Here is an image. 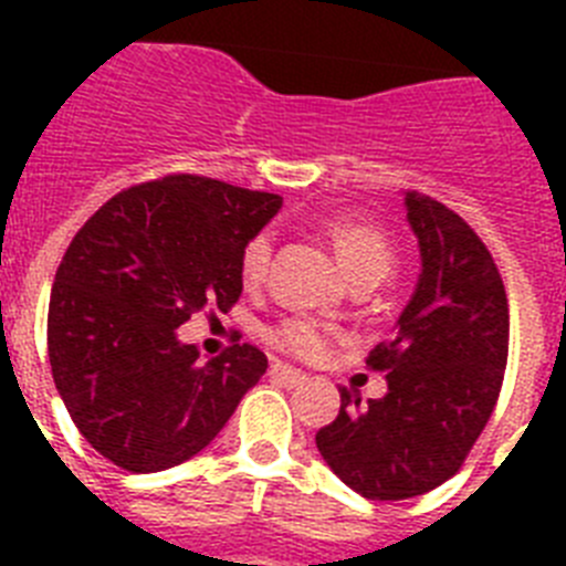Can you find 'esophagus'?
<instances>
[{
  "label": "esophagus",
  "instance_id": "34e87169",
  "mask_svg": "<svg viewBox=\"0 0 566 566\" xmlns=\"http://www.w3.org/2000/svg\"><path fill=\"white\" fill-rule=\"evenodd\" d=\"M269 374H272V379H277V382L289 385V388L306 382V374L297 371V368H292V365H283V363H272Z\"/></svg>",
  "mask_w": 566,
  "mask_h": 566
}]
</instances>
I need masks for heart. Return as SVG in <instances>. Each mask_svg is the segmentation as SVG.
<instances>
[{"label": "heart", "mask_w": 566, "mask_h": 566, "mask_svg": "<svg viewBox=\"0 0 566 566\" xmlns=\"http://www.w3.org/2000/svg\"><path fill=\"white\" fill-rule=\"evenodd\" d=\"M339 263L354 283H377L394 266V247L388 234L374 223L354 221V218H334L326 227ZM269 260H272V234L260 232L249 240L240 252V280L247 286H260L266 280ZM334 332L312 317H286L269 332L277 348L303 359H317L326 354Z\"/></svg>", "instance_id": "heart-1"}]
</instances>
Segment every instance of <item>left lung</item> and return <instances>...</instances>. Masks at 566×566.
Returning a JSON list of instances; mask_svg holds the SVG:
<instances>
[{"instance_id":"1","label":"left lung","mask_w":566,"mask_h":566,"mask_svg":"<svg viewBox=\"0 0 566 566\" xmlns=\"http://www.w3.org/2000/svg\"><path fill=\"white\" fill-rule=\"evenodd\" d=\"M422 272L397 332L365 363L388 391H339L317 451L359 496H422L462 468L502 391L510 314L502 274L479 234L428 195L405 192Z\"/></svg>"}]
</instances>
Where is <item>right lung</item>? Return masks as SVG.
<instances>
[{
	"label": "right lung",
	"mask_w": 566,
	"mask_h": 566,
	"mask_svg": "<svg viewBox=\"0 0 566 566\" xmlns=\"http://www.w3.org/2000/svg\"><path fill=\"white\" fill-rule=\"evenodd\" d=\"M280 207L272 192L167 175L78 229L50 292L48 354L67 413L104 459L129 473L187 462L266 374L254 345L201 363L175 328L238 303L240 252Z\"/></svg>",
	"instance_id": "right-lung-1"
}]
</instances>
